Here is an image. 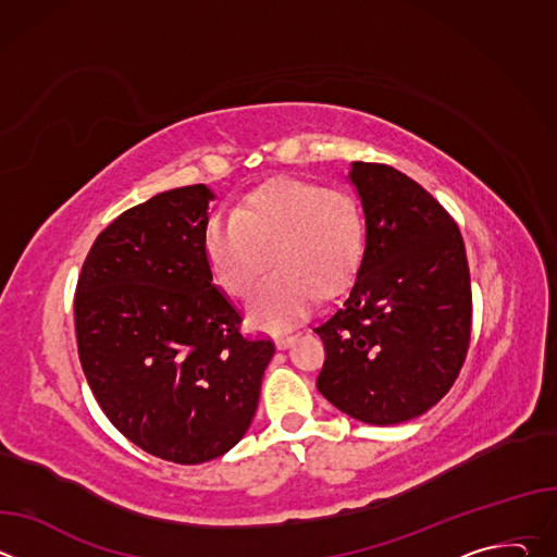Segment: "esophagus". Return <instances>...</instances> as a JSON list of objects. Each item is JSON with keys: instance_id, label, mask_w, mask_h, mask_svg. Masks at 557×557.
I'll return each instance as SVG.
<instances>
[{"instance_id": "34e87169", "label": "esophagus", "mask_w": 557, "mask_h": 557, "mask_svg": "<svg viewBox=\"0 0 557 557\" xmlns=\"http://www.w3.org/2000/svg\"><path fill=\"white\" fill-rule=\"evenodd\" d=\"M273 339H275V346H277V348H288V346L295 342V335L284 333V335H275Z\"/></svg>"}]
</instances>
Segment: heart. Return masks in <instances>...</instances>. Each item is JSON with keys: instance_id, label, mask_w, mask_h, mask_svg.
Here are the masks:
<instances>
[{"instance_id": "b5f03b06", "label": "heart", "mask_w": 557, "mask_h": 557, "mask_svg": "<svg viewBox=\"0 0 557 557\" xmlns=\"http://www.w3.org/2000/svg\"><path fill=\"white\" fill-rule=\"evenodd\" d=\"M205 256L218 284L247 295L271 264L275 271L249 301L253 324L277 329L308 310L314 295L339 293L363 253V215L355 196L306 181H280L218 211L205 224Z\"/></svg>"}]
</instances>
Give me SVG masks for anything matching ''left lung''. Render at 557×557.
Listing matches in <instances>:
<instances>
[{
  "instance_id": "8db88e82",
  "label": "left lung",
  "mask_w": 557,
  "mask_h": 557,
  "mask_svg": "<svg viewBox=\"0 0 557 557\" xmlns=\"http://www.w3.org/2000/svg\"><path fill=\"white\" fill-rule=\"evenodd\" d=\"M366 251L342 304L314 326L326 361L317 389L370 425L410 421L454 385L471 339L462 235L445 207L404 172L352 163Z\"/></svg>"
}]
</instances>
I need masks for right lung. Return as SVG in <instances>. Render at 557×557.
<instances>
[{"instance_id":"add662e5","label":"right lung","mask_w":557,"mask_h":557,"mask_svg":"<svg viewBox=\"0 0 557 557\" xmlns=\"http://www.w3.org/2000/svg\"><path fill=\"white\" fill-rule=\"evenodd\" d=\"M211 191L178 187L123 211L95 240L74 293L78 359L110 423L147 454L198 465L249 430L275 344L205 256Z\"/></svg>"}]
</instances>
